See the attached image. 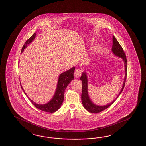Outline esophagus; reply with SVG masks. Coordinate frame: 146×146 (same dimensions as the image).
<instances>
[{"mask_svg": "<svg viewBox=\"0 0 146 146\" xmlns=\"http://www.w3.org/2000/svg\"><path fill=\"white\" fill-rule=\"evenodd\" d=\"M82 71L80 69H76L74 72V76L76 78H79L82 75Z\"/></svg>", "mask_w": 146, "mask_h": 146, "instance_id": "1", "label": "esophagus"}]
</instances>
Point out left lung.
<instances>
[{
  "instance_id": "8db88e82",
  "label": "left lung",
  "mask_w": 146,
  "mask_h": 146,
  "mask_svg": "<svg viewBox=\"0 0 146 146\" xmlns=\"http://www.w3.org/2000/svg\"><path fill=\"white\" fill-rule=\"evenodd\" d=\"M113 44H112V51L114 54L118 56L119 57L122 58L124 61L125 64V80L123 82V85L122 86V89L119 92V95L117 97L108 105L106 106L96 105L94 104L92 102V101L89 98L88 92V80H87V77L86 72H83L82 75L80 77V80H82V101L83 106L88 111L93 113H97L99 112H101L102 111L105 110L106 109L108 108L110 106L112 105V104L115 102V100L119 96L121 93L122 92L125 85V80L127 78V58L125 56V53L123 51V49L121 45L119 43L118 41L116 39L115 37L113 36Z\"/></svg>"
}]
</instances>
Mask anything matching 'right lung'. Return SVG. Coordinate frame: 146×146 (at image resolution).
Masks as SVG:
<instances>
[{
	"mask_svg": "<svg viewBox=\"0 0 146 146\" xmlns=\"http://www.w3.org/2000/svg\"><path fill=\"white\" fill-rule=\"evenodd\" d=\"M36 33H35L31 37L26 41V42L25 43L23 47L22 48L21 52H23L24 49L27 47L28 44H30L31 42L34 40V38L36 37ZM75 69V68L74 67L71 69H70L69 70L65 71L60 75L58 79L57 87L56 91L55 92L54 96L51 100L49 102H48L47 104H44V105L37 104L35 102H33V100H31V99L28 97L27 95H26L27 96L28 98L31 100V103L37 108L40 110L44 111L45 112H50V113L56 112L60 107L61 104L64 101V90L66 88H67L68 84L70 82L71 80L74 79V73ZM21 86L25 95H26L23 88L21 87Z\"/></svg>",
	"mask_w": 146,
	"mask_h": 146,
	"instance_id": "1",
	"label": "right lung"
}]
</instances>
